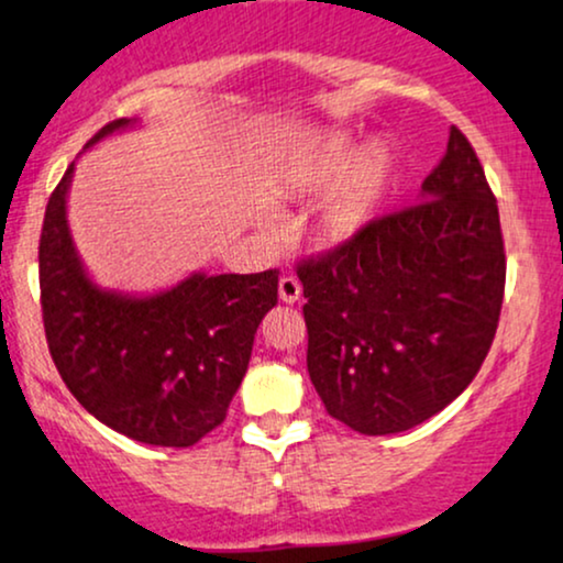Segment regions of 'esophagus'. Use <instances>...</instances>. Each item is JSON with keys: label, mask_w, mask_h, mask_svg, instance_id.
Returning a JSON list of instances; mask_svg holds the SVG:
<instances>
[{"label": "esophagus", "mask_w": 563, "mask_h": 563, "mask_svg": "<svg viewBox=\"0 0 563 563\" xmlns=\"http://www.w3.org/2000/svg\"><path fill=\"white\" fill-rule=\"evenodd\" d=\"M301 296V283L296 280L294 275H283L280 277V301L283 303H296Z\"/></svg>", "instance_id": "34e87169"}]
</instances>
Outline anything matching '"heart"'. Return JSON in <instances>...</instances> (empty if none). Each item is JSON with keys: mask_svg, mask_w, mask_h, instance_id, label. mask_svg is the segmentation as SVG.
I'll return each mask as SVG.
<instances>
[{"mask_svg": "<svg viewBox=\"0 0 563 563\" xmlns=\"http://www.w3.org/2000/svg\"><path fill=\"white\" fill-rule=\"evenodd\" d=\"M357 166V153L344 140H322L314 145L312 156L303 166V177L314 185H328L335 179L346 177ZM386 183V158L378 151H373L354 177L335 192L331 209H328L325 224L333 235H349L371 219L376 200L380 196V187Z\"/></svg>", "mask_w": 563, "mask_h": 563, "instance_id": "1", "label": "heart"}]
</instances>
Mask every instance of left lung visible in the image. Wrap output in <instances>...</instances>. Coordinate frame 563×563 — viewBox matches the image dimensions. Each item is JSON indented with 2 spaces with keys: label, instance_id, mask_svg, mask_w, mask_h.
<instances>
[{
  "label": "left lung",
  "instance_id": "obj_1",
  "mask_svg": "<svg viewBox=\"0 0 563 563\" xmlns=\"http://www.w3.org/2000/svg\"><path fill=\"white\" fill-rule=\"evenodd\" d=\"M307 371L328 416L367 437L437 416L474 380L506 290L500 214L466 134L421 200L296 264Z\"/></svg>",
  "mask_w": 563,
  "mask_h": 563
}]
</instances>
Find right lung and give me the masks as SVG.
I'll return each instance as SVG.
<instances>
[{
  "instance_id": "right-lung-1",
  "label": "right lung",
  "mask_w": 563,
  "mask_h": 563,
  "mask_svg": "<svg viewBox=\"0 0 563 563\" xmlns=\"http://www.w3.org/2000/svg\"><path fill=\"white\" fill-rule=\"evenodd\" d=\"M111 121L87 142L126 126ZM74 164L49 196L38 238L42 320L53 363L97 421L158 448H190L228 418L264 314L277 303V269L192 275L132 299L84 273L66 222Z\"/></svg>"
}]
</instances>
